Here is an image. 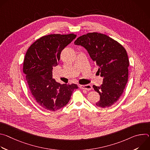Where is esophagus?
Returning <instances> with one entry per match:
<instances>
[{
	"label": "esophagus",
	"instance_id": "obj_1",
	"mask_svg": "<svg viewBox=\"0 0 150 150\" xmlns=\"http://www.w3.org/2000/svg\"><path fill=\"white\" fill-rule=\"evenodd\" d=\"M79 87H80L81 89L85 90H87V91H89V90H90L92 89L91 85H89V84H88V85H80Z\"/></svg>",
	"mask_w": 150,
	"mask_h": 150
}]
</instances>
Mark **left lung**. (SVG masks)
<instances>
[{
  "mask_svg": "<svg viewBox=\"0 0 150 150\" xmlns=\"http://www.w3.org/2000/svg\"><path fill=\"white\" fill-rule=\"evenodd\" d=\"M74 44L86 49L104 78L101 86L93 87L100 96L96 105L102 108L112 106L123 94L128 79L129 62L125 49L112 38L98 33L82 35Z\"/></svg>",
  "mask_w": 150,
  "mask_h": 150,
  "instance_id": "8db88e82",
  "label": "left lung"
}]
</instances>
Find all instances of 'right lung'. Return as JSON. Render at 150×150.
Instances as JSON below:
<instances>
[{
  "mask_svg": "<svg viewBox=\"0 0 150 150\" xmlns=\"http://www.w3.org/2000/svg\"><path fill=\"white\" fill-rule=\"evenodd\" d=\"M76 37L73 33L42 36L27 51L23 72L33 98L46 110L54 112L63 108L78 88L76 84L61 85L52 79V69L58 65L61 52Z\"/></svg>",
  "mask_w": 150,
  "mask_h": 150,
  "instance_id": "1",
  "label": "right lung"
}]
</instances>
